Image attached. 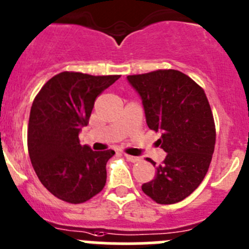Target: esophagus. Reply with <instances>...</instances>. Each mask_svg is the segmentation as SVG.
Segmentation results:
<instances>
[{"label":"esophagus","instance_id":"obj_1","mask_svg":"<svg viewBox=\"0 0 249 249\" xmlns=\"http://www.w3.org/2000/svg\"><path fill=\"white\" fill-rule=\"evenodd\" d=\"M125 158H126V160L130 161V162H139V161H140V158H138V156H131L127 155V154H125Z\"/></svg>","mask_w":249,"mask_h":249}]
</instances>
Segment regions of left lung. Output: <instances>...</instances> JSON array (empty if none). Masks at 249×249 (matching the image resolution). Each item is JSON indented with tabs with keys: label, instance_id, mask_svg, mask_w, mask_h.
<instances>
[{
	"label": "left lung",
	"instance_id": "left-lung-1",
	"mask_svg": "<svg viewBox=\"0 0 249 249\" xmlns=\"http://www.w3.org/2000/svg\"><path fill=\"white\" fill-rule=\"evenodd\" d=\"M127 80L142 100L147 126L161 133L156 145L167 152L155 178L141 189L160 205L180 202L200 186L212 160L216 127L207 97L175 69L127 75Z\"/></svg>",
	"mask_w": 249,
	"mask_h": 249
}]
</instances>
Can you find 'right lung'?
Here are the masks:
<instances>
[{"label":"right lung","instance_id":"right-lung-1","mask_svg":"<svg viewBox=\"0 0 249 249\" xmlns=\"http://www.w3.org/2000/svg\"><path fill=\"white\" fill-rule=\"evenodd\" d=\"M119 78L62 71L33 100L28 154L42 185L59 200L83 203L104 189L107 162L115 152L80 145L79 133L88 125L98 95Z\"/></svg>","mask_w":249,"mask_h":249}]
</instances>
